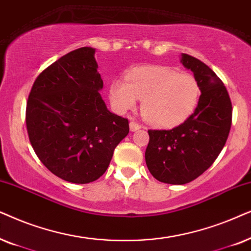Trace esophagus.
I'll return each instance as SVG.
<instances>
[{"label":"esophagus","mask_w":251,"mask_h":251,"mask_svg":"<svg viewBox=\"0 0 251 251\" xmlns=\"http://www.w3.org/2000/svg\"><path fill=\"white\" fill-rule=\"evenodd\" d=\"M141 128V125H139L138 123L134 122V120H132V122H129V129H131L132 132H135L138 131V129Z\"/></svg>","instance_id":"1"}]
</instances>
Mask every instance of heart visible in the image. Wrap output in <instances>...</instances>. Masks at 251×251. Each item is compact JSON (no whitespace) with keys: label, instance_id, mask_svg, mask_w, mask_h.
I'll use <instances>...</instances> for the list:
<instances>
[{"label":"heart","instance_id":"heart-1","mask_svg":"<svg viewBox=\"0 0 251 251\" xmlns=\"http://www.w3.org/2000/svg\"><path fill=\"white\" fill-rule=\"evenodd\" d=\"M201 85L189 73L165 66H142L129 71L125 81L113 80L110 101L118 112H127L141 100V113L158 127H173L189 118L201 99Z\"/></svg>","mask_w":251,"mask_h":251}]
</instances>
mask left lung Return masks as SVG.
Masks as SVG:
<instances>
[{"mask_svg": "<svg viewBox=\"0 0 251 251\" xmlns=\"http://www.w3.org/2000/svg\"><path fill=\"white\" fill-rule=\"evenodd\" d=\"M181 63L201 85L199 105L172 129H149L146 163L160 182L185 185L213 164L232 125V102L224 82L200 59L182 53Z\"/></svg>", "mask_w": 251, "mask_h": 251, "instance_id": "obj_1", "label": "left lung"}]
</instances>
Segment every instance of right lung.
I'll return each mask as SVG.
<instances>
[{
    "label": "right lung",
    "mask_w": 251,
    "mask_h": 251,
    "mask_svg": "<svg viewBox=\"0 0 251 251\" xmlns=\"http://www.w3.org/2000/svg\"><path fill=\"white\" fill-rule=\"evenodd\" d=\"M95 49L82 47L43 70L26 104V127L36 156L65 181L89 183L106 171L128 134V120L110 112L99 91Z\"/></svg>",
    "instance_id": "1"
}]
</instances>
